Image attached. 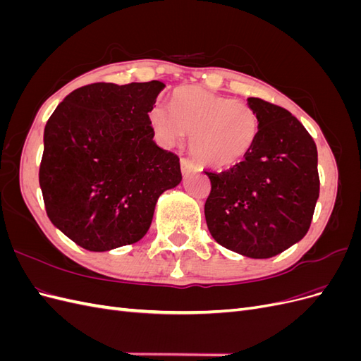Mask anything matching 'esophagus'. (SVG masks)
<instances>
[{"label":"esophagus","mask_w":361,"mask_h":361,"mask_svg":"<svg viewBox=\"0 0 361 361\" xmlns=\"http://www.w3.org/2000/svg\"><path fill=\"white\" fill-rule=\"evenodd\" d=\"M180 170H182V174H183V176H187V174H190L191 171H194V170H195L194 162H192L191 159L182 158V159H180Z\"/></svg>","instance_id":"esophagus-1"}]
</instances>
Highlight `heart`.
Here are the masks:
<instances>
[{"label":"heart","mask_w":361,"mask_h":361,"mask_svg":"<svg viewBox=\"0 0 361 361\" xmlns=\"http://www.w3.org/2000/svg\"><path fill=\"white\" fill-rule=\"evenodd\" d=\"M149 122L164 145L190 134L192 157L215 170L244 161L259 133V118L248 105L191 85L173 93L171 108L152 106Z\"/></svg>","instance_id":"b5f03b06"}]
</instances>
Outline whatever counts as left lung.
<instances>
[{
	"label": "left lung",
	"instance_id": "obj_1",
	"mask_svg": "<svg viewBox=\"0 0 361 361\" xmlns=\"http://www.w3.org/2000/svg\"><path fill=\"white\" fill-rule=\"evenodd\" d=\"M259 118L250 154L231 170L204 171L211 194L206 224L215 241L251 259H268L307 233L319 197L318 150L288 110L248 97Z\"/></svg>",
	"mask_w": 361,
	"mask_h": 361
}]
</instances>
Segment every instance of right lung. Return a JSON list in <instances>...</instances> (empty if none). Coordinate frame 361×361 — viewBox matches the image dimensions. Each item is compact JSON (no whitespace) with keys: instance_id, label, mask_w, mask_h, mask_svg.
I'll use <instances>...</instances> for the list:
<instances>
[{"instance_id":"add662e5","label":"right lung","mask_w":361,"mask_h":361,"mask_svg":"<svg viewBox=\"0 0 361 361\" xmlns=\"http://www.w3.org/2000/svg\"><path fill=\"white\" fill-rule=\"evenodd\" d=\"M166 84L96 82L64 97L43 134L39 183L51 223L89 251L143 238L159 195L182 180L154 141L149 111Z\"/></svg>"}]
</instances>
